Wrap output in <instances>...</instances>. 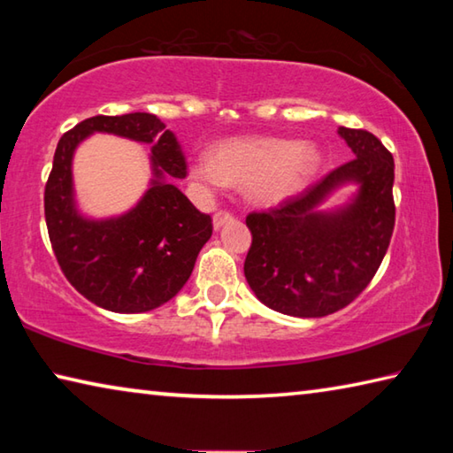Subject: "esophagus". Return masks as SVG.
Listing matches in <instances>:
<instances>
[{"label":"esophagus","mask_w":453,"mask_h":453,"mask_svg":"<svg viewBox=\"0 0 453 453\" xmlns=\"http://www.w3.org/2000/svg\"><path fill=\"white\" fill-rule=\"evenodd\" d=\"M234 219V216L229 211H226V210H219V211H216L213 213V227L216 229H221L224 227L227 221H232Z\"/></svg>","instance_id":"34e87169"}]
</instances>
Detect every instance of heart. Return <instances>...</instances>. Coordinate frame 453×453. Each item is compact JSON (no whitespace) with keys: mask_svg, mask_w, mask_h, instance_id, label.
I'll return each mask as SVG.
<instances>
[{"mask_svg":"<svg viewBox=\"0 0 453 453\" xmlns=\"http://www.w3.org/2000/svg\"><path fill=\"white\" fill-rule=\"evenodd\" d=\"M321 151L313 143L283 137H243L227 140L213 150V157L199 156L191 173L210 189L226 183H250V197L273 205L296 196L316 178Z\"/></svg>","mask_w":453,"mask_h":453,"instance_id":"b5f03b06","label":"heart"}]
</instances>
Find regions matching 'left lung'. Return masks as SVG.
<instances>
[{
    "mask_svg": "<svg viewBox=\"0 0 453 453\" xmlns=\"http://www.w3.org/2000/svg\"><path fill=\"white\" fill-rule=\"evenodd\" d=\"M354 159L300 196L245 218L251 248L243 273L267 308L294 318H324L346 308L367 288L392 240L395 224L394 157L365 129H337ZM348 182L350 202L319 205Z\"/></svg>",
    "mask_w": 453,
    "mask_h": 453,
    "instance_id": "8db88e82",
    "label": "left lung"
}]
</instances>
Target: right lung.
Here are the masks:
<instances>
[{"instance_id":"add662e5","label":"right lung","mask_w":453,"mask_h":453,"mask_svg":"<svg viewBox=\"0 0 453 453\" xmlns=\"http://www.w3.org/2000/svg\"><path fill=\"white\" fill-rule=\"evenodd\" d=\"M94 133L152 145L150 188L121 217L88 219L74 202L73 153ZM186 173L178 137L153 113L96 116L61 135L45 183V224L61 272L91 303L116 313H142L170 302L186 286L213 229L211 218L172 183Z\"/></svg>"}]
</instances>
